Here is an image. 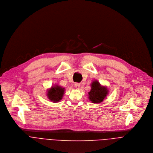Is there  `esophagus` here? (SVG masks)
Masks as SVG:
<instances>
[{
  "instance_id": "1",
  "label": "esophagus",
  "mask_w": 153,
  "mask_h": 153,
  "mask_svg": "<svg viewBox=\"0 0 153 153\" xmlns=\"http://www.w3.org/2000/svg\"><path fill=\"white\" fill-rule=\"evenodd\" d=\"M74 85H75V87L76 88H79L80 87V84L78 83V82H75Z\"/></svg>"
}]
</instances>
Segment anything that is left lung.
Masks as SVG:
<instances>
[{
  "label": "left lung",
  "mask_w": 153,
  "mask_h": 153,
  "mask_svg": "<svg viewBox=\"0 0 153 153\" xmlns=\"http://www.w3.org/2000/svg\"><path fill=\"white\" fill-rule=\"evenodd\" d=\"M108 94L106 87L101 86L97 81H94L91 84V88L88 92L89 100L94 103H100L103 101Z\"/></svg>",
  "instance_id": "1"
}]
</instances>
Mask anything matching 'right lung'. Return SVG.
<instances>
[{"label":"right lung","mask_w":153,"mask_h":153,"mask_svg":"<svg viewBox=\"0 0 153 153\" xmlns=\"http://www.w3.org/2000/svg\"><path fill=\"white\" fill-rule=\"evenodd\" d=\"M64 91L65 90L63 88L59 86L52 87V88L48 91V97L51 101H53V102H58L62 99Z\"/></svg>","instance_id":"obj_1"}]
</instances>
